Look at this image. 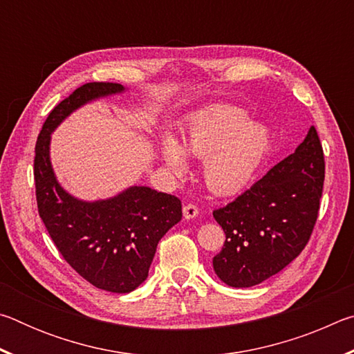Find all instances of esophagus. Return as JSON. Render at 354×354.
Returning <instances> with one entry per match:
<instances>
[{"label":"esophagus","mask_w":354,"mask_h":354,"mask_svg":"<svg viewBox=\"0 0 354 354\" xmlns=\"http://www.w3.org/2000/svg\"><path fill=\"white\" fill-rule=\"evenodd\" d=\"M183 212H184V217L189 220V218H195L196 215L200 214V209H198V206H196V205H192V203H189V205L184 206Z\"/></svg>","instance_id":"obj_1"}]
</instances>
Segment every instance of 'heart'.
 <instances>
[{"label":"heart","instance_id":"b5f03b06","mask_svg":"<svg viewBox=\"0 0 354 354\" xmlns=\"http://www.w3.org/2000/svg\"><path fill=\"white\" fill-rule=\"evenodd\" d=\"M270 147L266 127L248 122L247 112L234 106H215L192 118L179 143L167 137L162 156L169 169L185 170V153L203 162L205 183L217 195L237 194L247 187Z\"/></svg>","mask_w":354,"mask_h":354}]
</instances>
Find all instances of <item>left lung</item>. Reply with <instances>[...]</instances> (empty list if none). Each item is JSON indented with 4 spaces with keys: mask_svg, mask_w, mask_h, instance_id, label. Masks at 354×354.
I'll list each match as a JSON object with an SVG mask.
<instances>
[{
    "mask_svg": "<svg viewBox=\"0 0 354 354\" xmlns=\"http://www.w3.org/2000/svg\"><path fill=\"white\" fill-rule=\"evenodd\" d=\"M325 156L313 127L295 153L226 206L212 212L226 241L212 263L231 287L268 279L301 253L319 217Z\"/></svg>",
    "mask_w": 354,
    "mask_h": 354,
    "instance_id": "8db88e82",
    "label": "left lung"
}]
</instances>
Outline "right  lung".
I'll use <instances>...</instances> for the list:
<instances>
[{"instance_id": "right-lung-1", "label": "right lung", "mask_w": 354, "mask_h": 354, "mask_svg": "<svg viewBox=\"0 0 354 354\" xmlns=\"http://www.w3.org/2000/svg\"><path fill=\"white\" fill-rule=\"evenodd\" d=\"M123 91L115 82L77 87L48 113L34 158L39 215L59 253L92 286L115 293H128L147 279L159 241L183 217L181 200L145 185H134L109 200H76L56 181L50 139L77 107Z\"/></svg>"}]
</instances>
